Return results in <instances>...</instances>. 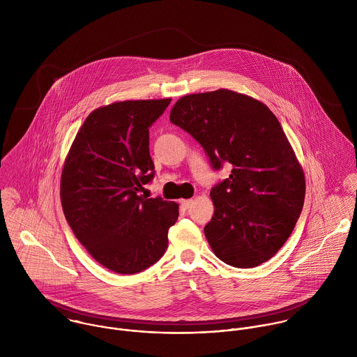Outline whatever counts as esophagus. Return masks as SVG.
I'll list each match as a JSON object with an SVG mask.
<instances>
[{
    "label": "esophagus",
    "instance_id": "1",
    "mask_svg": "<svg viewBox=\"0 0 357 357\" xmlns=\"http://www.w3.org/2000/svg\"><path fill=\"white\" fill-rule=\"evenodd\" d=\"M180 204H181L183 207L188 208V207H191V206H192V199H181V201H180Z\"/></svg>",
    "mask_w": 357,
    "mask_h": 357
}]
</instances>
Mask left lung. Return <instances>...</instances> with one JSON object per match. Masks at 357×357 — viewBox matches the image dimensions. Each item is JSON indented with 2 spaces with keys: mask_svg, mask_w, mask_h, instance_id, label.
Masks as SVG:
<instances>
[{
  "mask_svg": "<svg viewBox=\"0 0 357 357\" xmlns=\"http://www.w3.org/2000/svg\"><path fill=\"white\" fill-rule=\"evenodd\" d=\"M170 122L188 132L213 169L229 178L210 191L214 214L206 239L221 261L253 268L289 239L305 199V176L278 118L264 102L229 89L180 98Z\"/></svg>",
  "mask_w": 357,
  "mask_h": 357,
  "instance_id": "8db88e82",
  "label": "left lung"
}]
</instances>
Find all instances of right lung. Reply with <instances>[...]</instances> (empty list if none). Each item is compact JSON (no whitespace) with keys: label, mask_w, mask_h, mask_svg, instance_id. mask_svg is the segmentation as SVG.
<instances>
[{"label":"right lung","mask_w":357,"mask_h":357,"mask_svg":"<svg viewBox=\"0 0 357 357\" xmlns=\"http://www.w3.org/2000/svg\"><path fill=\"white\" fill-rule=\"evenodd\" d=\"M172 99L126 100L92 111L66 156L60 199L86 252L109 271L142 272L167 248L178 204L139 192L153 177L150 126Z\"/></svg>","instance_id":"obj_1"}]
</instances>
